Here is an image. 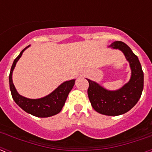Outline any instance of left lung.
<instances>
[{"instance_id": "obj_1", "label": "left lung", "mask_w": 152, "mask_h": 152, "mask_svg": "<svg viewBox=\"0 0 152 152\" xmlns=\"http://www.w3.org/2000/svg\"><path fill=\"white\" fill-rule=\"evenodd\" d=\"M109 47L123 52L131 68V78L117 91H108L93 80L89 82L88 94L91 106L99 113L119 116L130 110L139 101L144 87V74L136 56L128 45L121 41L113 42Z\"/></svg>"}]
</instances>
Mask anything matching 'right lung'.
<instances>
[{"label":"right lung","mask_w":152,"mask_h":152,"mask_svg":"<svg viewBox=\"0 0 152 152\" xmlns=\"http://www.w3.org/2000/svg\"><path fill=\"white\" fill-rule=\"evenodd\" d=\"M29 46V45H28L23 50L21 51L20 55L14 59L12 64L10 75H9V83H10V89L12 97L19 107L22 108L25 112L33 116L37 117H49L54 116L61 110L64 103L66 101L68 94L75 85V80L73 79L68 81H64L53 92L51 93L50 94L39 99H29L19 94L13 85L12 74L16 66V64L22 56L23 52Z\"/></svg>","instance_id":"obj_1"}]
</instances>
